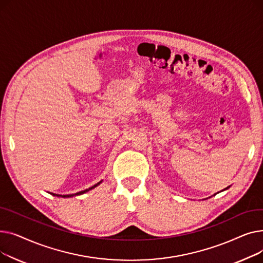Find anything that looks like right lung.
<instances>
[{
  "label": "right lung",
  "mask_w": 263,
  "mask_h": 263,
  "mask_svg": "<svg viewBox=\"0 0 263 263\" xmlns=\"http://www.w3.org/2000/svg\"><path fill=\"white\" fill-rule=\"evenodd\" d=\"M100 183H101V181H100V182H98V183H97V184H95L93 186L89 187V189H86V190H84V191H81V192H78V193H76V194H69V195H57V194H52V195H54V196H61V197H72V196H74V195H81V194H84V193H86V192H88L89 190H91V189L96 187L97 185H99Z\"/></svg>",
  "instance_id": "add662e5"
}]
</instances>
